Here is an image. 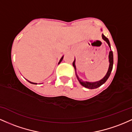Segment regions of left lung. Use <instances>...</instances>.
Listing matches in <instances>:
<instances>
[{
	"label": "left lung",
	"mask_w": 132,
	"mask_h": 132,
	"mask_svg": "<svg viewBox=\"0 0 132 132\" xmlns=\"http://www.w3.org/2000/svg\"><path fill=\"white\" fill-rule=\"evenodd\" d=\"M102 38H103V39L105 41L106 43H107L109 47L111 48L110 42H109V39H108V38H106V37L104 35H103V34H102ZM109 62H110V65H109V70H108V72L105 75V76L104 77L102 78V80H100L98 81V82H84V81H83L82 80H81L80 78H79V77H78V76L77 75V73H76L77 78L78 80L79 81L80 84L82 86H84V87H85V88H89V89H94V88H98V87H100V86H101L102 85H103V84H104V83L105 82L106 80H107V79L109 78V77H110L111 72H112V69H113V52H112V50L110 51V52H109ZM75 59H74V61L73 62V66L74 69H75V71H76V67H75Z\"/></svg>",
	"instance_id": "8db88e82"
}]
</instances>
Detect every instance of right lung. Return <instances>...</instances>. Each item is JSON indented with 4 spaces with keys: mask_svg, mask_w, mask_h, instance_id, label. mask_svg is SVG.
<instances>
[{
    "mask_svg": "<svg viewBox=\"0 0 132 132\" xmlns=\"http://www.w3.org/2000/svg\"><path fill=\"white\" fill-rule=\"evenodd\" d=\"M63 57H62V58L61 59H60V61H59V63H60V62H62V59H63ZM28 81V82H30V84H36V83H33V82H30V81H29V80H27Z\"/></svg>",
    "mask_w": 132,
    "mask_h": 132,
    "instance_id": "1",
    "label": "right lung"
}]
</instances>
